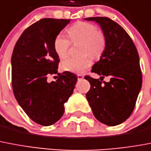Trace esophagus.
<instances>
[{
	"mask_svg": "<svg viewBox=\"0 0 151 151\" xmlns=\"http://www.w3.org/2000/svg\"><path fill=\"white\" fill-rule=\"evenodd\" d=\"M83 75H80V74H79V75H77V78H78V80H82V79H83Z\"/></svg>",
	"mask_w": 151,
	"mask_h": 151,
	"instance_id": "1",
	"label": "esophagus"
}]
</instances>
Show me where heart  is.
<instances>
[{
  "label": "heart",
  "instance_id": "obj_1",
  "mask_svg": "<svg viewBox=\"0 0 151 151\" xmlns=\"http://www.w3.org/2000/svg\"><path fill=\"white\" fill-rule=\"evenodd\" d=\"M68 35L72 42H83L82 53L88 54L92 58L101 56L105 48V37L102 32L98 31L96 26L85 22H79L68 29ZM70 46L69 40L62 33L56 36L54 41V49L57 55L64 58L68 54ZM89 57L85 55L81 58L68 57L62 61V69L74 73H82L90 65Z\"/></svg>",
  "mask_w": 151,
  "mask_h": 151
}]
</instances>
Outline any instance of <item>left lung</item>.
Here are the masks:
<instances>
[{
  "instance_id": "obj_1",
  "label": "left lung",
  "mask_w": 151,
  "mask_h": 151,
  "mask_svg": "<svg viewBox=\"0 0 151 151\" xmlns=\"http://www.w3.org/2000/svg\"><path fill=\"white\" fill-rule=\"evenodd\" d=\"M100 26L106 44L100 60L91 72L110 78L109 82L85 76L90 89L86 94L93 115L109 126L119 125L132 114L142 86L139 58L137 47L125 30L107 17L84 19Z\"/></svg>"
}]
</instances>
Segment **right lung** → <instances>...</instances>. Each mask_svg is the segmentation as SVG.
<instances>
[{"label":"right lung","instance_id":"1","mask_svg":"<svg viewBox=\"0 0 151 151\" xmlns=\"http://www.w3.org/2000/svg\"><path fill=\"white\" fill-rule=\"evenodd\" d=\"M71 19H43L28 27L13 50L12 79L18 103L32 121L43 126L55 124L65 111V104L73 93L77 77L70 72L58 74L59 57L54 49L56 36Z\"/></svg>","mask_w":151,"mask_h":151}]
</instances>
